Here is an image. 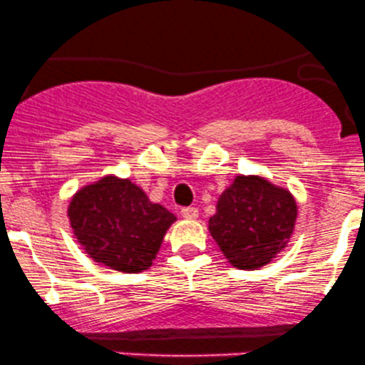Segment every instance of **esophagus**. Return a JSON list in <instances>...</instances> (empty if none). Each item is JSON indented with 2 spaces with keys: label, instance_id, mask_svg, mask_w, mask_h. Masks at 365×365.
I'll return each mask as SVG.
<instances>
[{
  "label": "esophagus",
  "instance_id": "esophagus-1",
  "mask_svg": "<svg viewBox=\"0 0 365 365\" xmlns=\"http://www.w3.org/2000/svg\"><path fill=\"white\" fill-rule=\"evenodd\" d=\"M181 215L184 219H197L198 217V210L195 207H184L181 210Z\"/></svg>",
  "mask_w": 365,
  "mask_h": 365
}]
</instances>
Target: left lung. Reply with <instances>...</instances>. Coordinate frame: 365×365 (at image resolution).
<instances>
[{"label": "left lung", "instance_id": "8db88e82", "mask_svg": "<svg viewBox=\"0 0 365 365\" xmlns=\"http://www.w3.org/2000/svg\"><path fill=\"white\" fill-rule=\"evenodd\" d=\"M296 219L297 202L287 187L238 174L219 197L209 231L230 264L252 272L287 249Z\"/></svg>", "mask_w": 365, "mask_h": 365}]
</instances>
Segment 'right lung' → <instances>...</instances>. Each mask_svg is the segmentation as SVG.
<instances>
[{
    "instance_id": "right-lung-1",
    "label": "right lung",
    "mask_w": 365,
    "mask_h": 365,
    "mask_svg": "<svg viewBox=\"0 0 365 365\" xmlns=\"http://www.w3.org/2000/svg\"><path fill=\"white\" fill-rule=\"evenodd\" d=\"M68 217L90 259L123 273L150 268L178 221L165 207L151 202L143 187L116 174L81 186L69 200Z\"/></svg>"
}]
</instances>
